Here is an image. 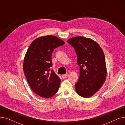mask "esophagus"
<instances>
[{
  "label": "esophagus",
  "instance_id": "esophagus-1",
  "mask_svg": "<svg viewBox=\"0 0 125 125\" xmlns=\"http://www.w3.org/2000/svg\"><path fill=\"white\" fill-rule=\"evenodd\" d=\"M67 75H68V74H63L62 75V78H63V79H65V78H66V77H67Z\"/></svg>",
  "mask_w": 125,
  "mask_h": 125
}]
</instances>
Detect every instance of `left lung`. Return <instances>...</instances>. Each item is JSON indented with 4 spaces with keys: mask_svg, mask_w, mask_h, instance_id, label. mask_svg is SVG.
I'll return each mask as SVG.
<instances>
[{
    "mask_svg": "<svg viewBox=\"0 0 125 125\" xmlns=\"http://www.w3.org/2000/svg\"><path fill=\"white\" fill-rule=\"evenodd\" d=\"M67 42L74 48L80 67V76L75 84L76 92L83 97L89 98L99 90L106 80L107 69L103 51L90 38L76 36Z\"/></svg>",
    "mask_w": 125,
    "mask_h": 125,
    "instance_id": "1",
    "label": "left lung"
}]
</instances>
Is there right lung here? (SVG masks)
<instances>
[{"instance_id": "1", "label": "right lung", "mask_w": 125, "mask_h": 125, "mask_svg": "<svg viewBox=\"0 0 125 125\" xmlns=\"http://www.w3.org/2000/svg\"><path fill=\"white\" fill-rule=\"evenodd\" d=\"M65 43L53 35L38 37L33 41L25 54L23 70L26 79L34 92L45 98L53 96L60 87L61 80L53 70L52 54L54 50Z\"/></svg>"}]
</instances>
